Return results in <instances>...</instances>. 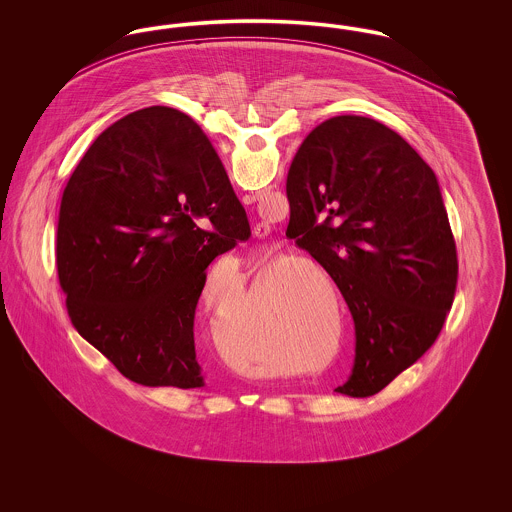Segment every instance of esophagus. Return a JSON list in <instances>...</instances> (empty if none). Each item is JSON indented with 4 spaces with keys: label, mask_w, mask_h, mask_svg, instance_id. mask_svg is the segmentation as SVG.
<instances>
[{
    "label": "esophagus",
    "mask_w": 512,
    "mask_h": 512,
    "mask_svg": "<svg viewBox=\"0 0 512 512\" xmlns=\"http://www.w3.org/2000/svg\"><path fill=\"white\" fill-rule=\"evenodd\" d=\"M242 201H244V205H251L253 201H255V195L253 194H245L242 195ZM253 232H255V236L257 238H265L268 236V232H270V228H268V224H263V222H259L255 228H253Z\"/></svg>",
    "instance_id": "34e87169"
}]
</instances>
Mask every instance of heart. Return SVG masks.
Masks as SVG:
<instances>
[{"label": "heart", "instance_id": "b5f03b06", "mask_svg": "<svg viewBox=\"0 0 512 512\" xmlns=\"http://www.w3.org/2000/svg\"><path fill=\"white\" fill-rule=\"evenodd\" d=\"M308 272L305 273L304 270ZM276 268H263L257 280V290L249 297L240 313H226L215 320V340L222 355L230 365L244 372H261L274 363L272 341L278 338L280 326L268 317L267 290L270 278L276 276ZM315 273L324 282L334 299V315L340 320V293L324 268L313 263H299L278 274L276 299L280 303H293L299 311V320H292V313H286L284 322L288 326H299L303 345L305 366H317L326 359L330 351V294L312 276ZM207 297V309H209Z\"/></svg>", "mask_w": 512, "mask_h": 512}]
</instances>
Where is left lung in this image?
I'll return each mask as SVG.
<instances>
[{
  "mask_svg": "<svg viewBox=\"0 0 512 512\" xmlns=\"http://www.w3.org/2000/svg\"><path fill=\"white\" fill-rule=\"evenodd\" d=\"M286 194V236L326 268L355 322V365L336 391L374 395L434 345L455 299L438 178L386 124L341 115L303 140Z\"/></svg>",
  "mask_w": 512,
  "mask_h": 512,
  "instance_id": "obj_1",
  "label": "left lung"
}]
</instances>
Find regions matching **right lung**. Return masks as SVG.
Here are the masks:
<instances>
[{
  "label": "right lung",
  "mask_w": 512,
  "mask_h": 512,
  "mask_svg": "<svg viewBox=\"0 0 512 512\" xmlns=\"http://www.w3.org/2000/svg\"><path fill=\"white\" fill-rule=\"evenodd\" d=\"M251 236L188 115L146 107L103 130L61 199L57 272L76 332L128 380L203 388L194 318L215 257Z\"/></svg>",
  "instance_id": "add662e5"
}]
</instances>
